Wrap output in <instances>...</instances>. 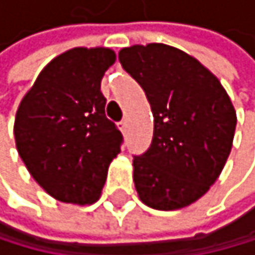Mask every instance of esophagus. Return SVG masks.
<instances>
[{"mask_svg":"<svg viewBox=\"0 0 255 255\" xmlns=\"http://www.w3.org/2000/svg\"><path fill=\"white\" fill-rule=\"evenodd\" d=\"M120 129L123 130V134H126V132H128V121H126V120L120 121Z\"/></svg>","mask_w":255,"mask_h":255,"instance_id":"obj_1","label":"esophagus"}]
</instances>
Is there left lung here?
<instances>
[{
  "instance_id": "left-lung-1",
  "label": "left lung",
  "mask_w": 255,
  "mask_h": 255,
  "mask_svg": "<svg viewBox=\"0 0 255 255\" xmlns=\"http://www.w3.org/2000/svg\"><path fill=\"white\" fill-rule=\"evenodd\" d=\"M142 86L153 113V138L132 159L140 200L172 211L195 203L222 172L237 128L232 100L217 78L172 46H130L118 54Z\"/></svg>"
}]
</instances>
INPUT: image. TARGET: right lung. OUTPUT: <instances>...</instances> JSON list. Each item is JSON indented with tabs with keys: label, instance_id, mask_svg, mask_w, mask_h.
<instances>
[{
	"label": "right lung",
	"instance_id": "obj_1",
	"mask_svg": "<svg viewBox=\"0 0 255 255\" xmlns=\"http://www.w3.org/2000/svg\"><path fill=\"white\" fill-rule=\"evenodd\" d=\"M117 55L75 47L43 68L22 99L14 123L17 151L31 177L55 200L94 203L123 134L105 117L102 76Z\"/></svg>",
	"mask_w": 255,
	"mask_h": 255
}]
</instances>
